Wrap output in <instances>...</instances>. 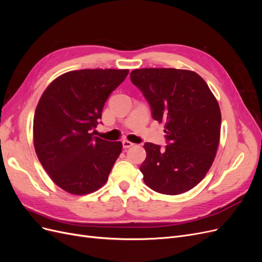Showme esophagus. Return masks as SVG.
Here are the masks:
<instances>
[{
    "label": "esophagus",
    "instance_id": "obj_1",
    "mask_svg": "<svg viewBox=\"0 0 262 262\" xmlns=\"http://www.w3.org/2000/svg\"><path fill=\"white\" fill-rule=\"evenodd\" d=\"M122 146H123V148H129V147L133 146V143L130 141L124 140V141H122Z\"/></svg>",
    "mask_w": 262,
    "mask_h": 262
}]
</instances>
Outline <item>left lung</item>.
Wrapping results in <instances>:
<instances>
[{
	"label": "left lung",
	"mask_w": 262,
	"mask_h": 262,
	"mask_svg": "<svg viewBox=\"0 0 262 262\" xmlns=\"http://www.w3.org/2000/svg\"><path fill=\"white\" fill-rule=\"evenodd\" d=\"M131 82L143 93L154 120L165 123L167 145L145 143L140 166L145 185L176 195L192 189L211 168L220 142L221 110L208 84L193 71L138 69Z\"/></svg>",
	"instance_id": "8db88e82"
}]
</instances>
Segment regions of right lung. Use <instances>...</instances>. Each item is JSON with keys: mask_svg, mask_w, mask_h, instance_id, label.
Returning <instances> with one entry per match:
<instances>
[{"mask_svg": "<svg viewBox=\"0 0 262 262\" xmlns=\"http://www.w3.org/2000/svg\"><path fill=\"white\" fill-rule=\"evenodd\" d=\"M129 70L85 69L60 75L47 87L34 117L38 160L55 185L87 194L106 184L122 143L94 137L105 102Z\"/></svg>", "mask_w": 262, "mask_h": 262, "instance_id": "right-lung-1", "label": "right lung"}]
</instances>
